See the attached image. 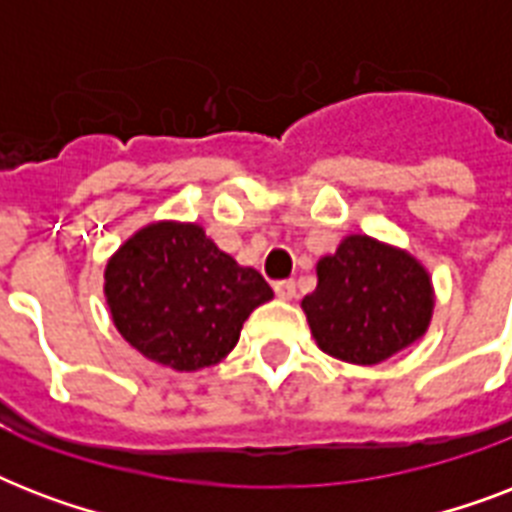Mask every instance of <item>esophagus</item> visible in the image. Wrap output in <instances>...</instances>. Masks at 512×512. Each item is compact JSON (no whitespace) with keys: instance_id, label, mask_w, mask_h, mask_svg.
<instances>
[{"instance_id":"esophagus-1","label":"esophagus","mask_w":512,"mask_h":512,"mask_svg":"<svg viewBox=\"0 0 512 512\" xmlns=\"http://www.w3.org/2000/svg\"><path fill=\"white\" fill-rule=\"evenodd\" d=\"M273 289H276V295H279L281 300H292V297L297 295V287H295V281H292V279L276 281V284H273Z\"/></svg>"}]
</instances>
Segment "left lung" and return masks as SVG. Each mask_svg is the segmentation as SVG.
<instances>
[{"label":"left lung","mask_w":512,"mask_h":512,"mask_svg":"<svg viewBox=\"0 0 512 512\" xmlns=\"http://www.w3.org/2000/svg\"><path fill=\"white\" fill-rule=\"evenodd\" d=\"M316 276L300 305L329 356L374 366L428 332L436 292L428 268L406 249L350 233L316 263Z\"/></svg>","instance_id":"1"}]
</instances>
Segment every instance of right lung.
I'll return each mask as SVG.
<instances>
[{
  "instance_id": "right-lung-1",
  "label": "right lung",
  "mask_w": 512,
  "mask_h": 512,
  "mask_svg": "<svg viewBox=\"0 0 512 512\" xmlns=\"http://www.w3.org/2000/svg\"><path fill=\"white\" fill-rule=\"evenodd\" d=\"M119 335L156 364L196 372L220 364L273 289L209 239L199 223L156 220L135 231L103 273Z\"/></svg>"
}]
</instances>
